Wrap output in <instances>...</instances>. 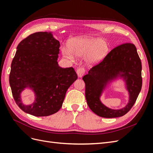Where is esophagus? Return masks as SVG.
Wrapping results in <instances>:
<instances>
[{
    "mask_svg": "<svg viewBox=\"0 0 153 153\" xmlns=\"http://www.w3.org/2000/svg\"><path fill=\"white\" fill-rule=\"evenodd\" d=\"M76 72H77V74L78 77H81L84 74H85V69L83 67H79V68H78L77 69Z\"/></svg>",
    "mask_w": 153,
    "mask_h": 153,
    "instance_id": "obj_1",
    "label": "esophagus"
}]
</instances>
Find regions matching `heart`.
<instances>
[{
    "label": "heart",
    "mask_w": 153,
    "mask_h": 153,
    "mask_svg": "<svg viewBox=\"0 0 153 153\" xmlns=\"http://www.w3.org/2000/svg\"><path fill=\"white\" fill-rule=\"evenodd\" d=\"M68 49H63V56L73 60L74 56L81 57L86 55L85 60L89 65H93L100 61L109 51V44L105 39L97 37H77L68 44ZM73 54L72 55L71 53Z\"/></svg>",
    "instance_id": "obj_1"
}]
</instances>
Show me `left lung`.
Returning <instances> with one entry per match:
<instances>
[{"mask_svg": "<svg viewBox=\"0 0 153 153\" xmlns=\"http://www.w3.org/2000/svg\"><path fill=\"white\" fill-rule=\"evenodd\" d=\"M142 63L135 46L124 43L114 48L105 58L82 77L85 82V96L90 109L100 117L112 118L126 114L134 105L142 85ZM125 78L129 92V102L121 110H114L103 105L100 100L106 84L120 72Z\"/></svg>", "mask_w": 153, "mask_h": 153, "instance_id": "left-lung-1", "label": "left lung"}]
</instances>
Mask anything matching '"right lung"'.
I'll list each match as a JSON object with an SVG mask.
<instances>
[{"label": "right lung", "instance_id": "1", "mask_svg": "<svg viewBox=\"0 0 153 153\" xmlns=\"http://www.w3.org/2000/svg\"><path fill=\"white\" fill-rule=\"evenodd\" d=\"M60 42L51 32H39L22 40L11 63L9 85L14 101L28 114L40 117L60 109L68 88L77 79L74 68L59 67ZM29 87L35 93L32 105H23L20 93Z\"/></svg>", "mask_w": 153, "mask_h": 153}]
</instances>
